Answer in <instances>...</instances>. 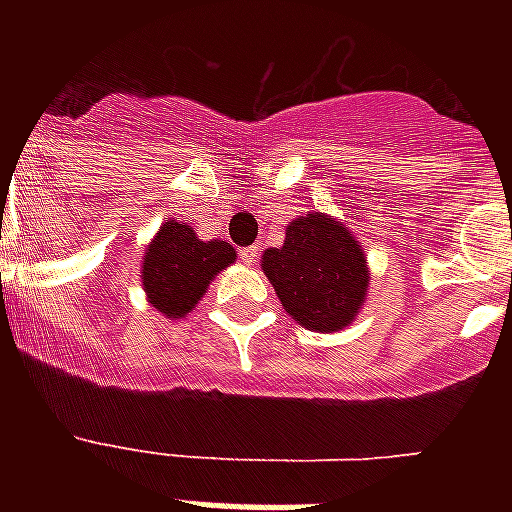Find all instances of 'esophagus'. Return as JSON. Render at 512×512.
I'll list each match as a JSON object with an SVG mask.
<instances>
[{"instance_id": "esophagus-1", "label": "esophagus", "mask_w": 512, "mask_h": 512, "mask_svg": "<svg viewBox=\"0 0 512 512\" xmlns=\"http://www.w3.org/2000/svg\"><path fill=\"white\" fill-rule=\"evenodd\" d=\"M257 255H260V249H257V247H241L239 249V257H241V263H244V265H255Z\"/></svg>"}]
</instances>
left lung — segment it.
Segmentation results:
<instances>
[{"instance_id":"1","label":"left lung","mask_w":512,"mask_h":512,"mask_svg":"<svg viewBox=\"0 0 512 512\" xmlns=\"http://www.w3.org/2000/svg\"><path fill=\"white\" fill-rule=\"evenodd\" d=\"M263 271L284 311L313 332H340L353 324L369 287L364 249L324 212L292 220L284 244L263 252Z\"/></svg>"}]
</instances>
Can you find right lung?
Segmentation results:
<instances>
[{"label": "right lung", "mask_w": 512, "mask_h": 512, "mask_svg": "<svg viewBox=\"0 0 512 512\" xmlns=\"http://www.w3.org/2000/svg\"><path fill=\"white\" fill-rule=\"evenodd\" d=\"M233 260L236 249L228 241H201L191 225L167 220L143 255L140 279L148 303L167 319H183Z\"/></svg>", "instance_id": "1"}]
</instances>
